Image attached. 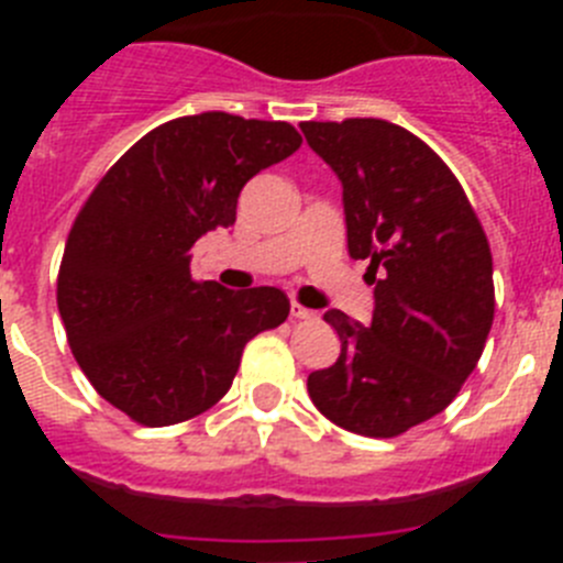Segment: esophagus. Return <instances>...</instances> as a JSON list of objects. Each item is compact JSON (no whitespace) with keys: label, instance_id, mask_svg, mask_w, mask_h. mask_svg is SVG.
Returning a JSON list of instances; mask_svg holds the SVG:
<instances>
[{"label":"esophagus","instance_id":"1","mask_svg":"<svg viewBox=\"0 0 563 563\" xmlns=\"http://www.w3.org/2000/svg\"><path fill=\"white\" fill-rule=\"evenodd\" d=\"M290 316L298 318V321H310V318H316V312L307 310V307H301L298 301H292L290 305Z\"/></svg>","mask_w":563,"mask_h":563}]
</instances>
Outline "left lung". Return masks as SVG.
<instances>
[{
  "instance_id": "obj_1",
  "label": "left lung",
  "mask_w": 563,
  "mask_h": 563,
  "mask_svg": "<svg viewBox=\"0 0 563 563\" xmlns=\"http://www.w3.org/2000/svg\"><path fill=\"white\" fill-rule=\"evenodd\" d=\"M301 132L341 180L346 247L375 285L366 327L324 316L341 355L307 391L341 429L397 437L440 415L476 369L494 324L487 236L451 168L402 126L350 118Z\"/></svg>"
}]
</instances>
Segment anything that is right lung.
Segmentation results:
<instances>
[{
    "instance_id": "obj_1",
    "label": "right lung",
    "mask_w": 563,
    "mask_h": 563,
    "mask_svg": "<svg viewBox=\"0 0 563 563\" xmlns=\"http://www.w3.org/2000/svg\"><path fill=\"white\" fill-rule=\"evenodd\" d=\"M301 146L285 121L202 112L152 129L89 194L58 271L69 350L98 395L143 426L225 397L245 343L285 324L276 287L194 282L191 247L236 222L239 191Z\"/></svg>"
}]
</instances>
